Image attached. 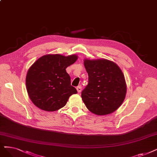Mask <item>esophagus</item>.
<instances>
[{"label": "esophagus", "instance_id": "1", "mask_svg": "<svg viewBox=\"0 0 157 157\" xmlns=\"http://www.w3.org/2000/svg\"><path fill=\"white\" fill-rule=\"evenodd\" d=\"M77 90L78 93H80L81 91H82V87H81V86H78L77 87Z\"/></svg>", "mask_w": 157, "mask_h": 157}]
</instances>
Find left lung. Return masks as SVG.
Masks as SVG:
<instances>
[{
  "label": "left lung",
  "instance_id": "1",
  "mask_svg": "<svg viewBox=\"0 0 157 157\" xmlns=\"http://www.w3.org/2000/svg\"><path fill=\"white\" fill-rule=\"evenodd\" d=\"M88 84L81 93L87 108L97 115L116 111L126 97V84L122 70L115 62L106 60L85 59Z\"/></svg>",
  "mask_w": 157,
  "mask_h": 157
}]
</instances>
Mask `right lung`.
Masks as SVG:
<instances>
[{"instance_id":"obj_1","label":"right lung","mask_w":157,"mask_h":157,"mask_svg":"<svg viewBox=\"0 0 157 157\" xmlns=\"http://www.w3.org/2000/svg\"><path fill=\"white\" fill-rule=\"evenodd\" d=\"M76 55L67 57L59 54L44 55L28 71L26 90L32 102L40 109L57 111L66 104L77 90L71 86V78L66 69L75 63Z\"/></svg>"}]
</instances>
